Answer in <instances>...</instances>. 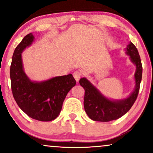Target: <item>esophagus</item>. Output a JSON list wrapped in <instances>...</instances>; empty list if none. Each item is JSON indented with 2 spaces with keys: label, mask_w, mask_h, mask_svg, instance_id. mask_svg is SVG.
<instances>
[{
  "label": "esophagus",
  "mask_w": 153,
  "mask_h": 153,
  "mask_svg": "<svg viewBox=\"0 0 153 153\" xmlns=\"http://www.w3.org/2000/svg\"><path fill=\"white\" fill-rule=\"evenodd\" d=\"M73 77H74V78L75 79V80H76L77 82L80 80V78H81V76H82L81 72L79 71H75L74 73H73Z\"/></svg>",
  "instance_id": "esophagus-1"
}]
</instances>
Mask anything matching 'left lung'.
<instances>
[{"mask_svg":"<svg viewBox=\"0 0 153 153\" xmlns=\"http://www.w3.org/2000/svg\"><path fill=\"white\" fill-rule=\"evenodd\" d=\"M126 51L127 54L130 56L132 62L137 66L134 75L136 86L127 99L117 101H110L100 94L87 79L81 78L79 81L80 85L85 90L84 108L87 115L92 120L106 122L120 118L130 109L137 98L143 75L141 59L137 49L131 42L128 45Z\"/></svg>","mask_w":153,"mask_h":153,"instance_id":"1","label":"left lung"}]
</instances>
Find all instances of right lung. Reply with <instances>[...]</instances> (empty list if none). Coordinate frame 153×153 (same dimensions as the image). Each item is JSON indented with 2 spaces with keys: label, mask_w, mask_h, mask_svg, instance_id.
I'll list each match as a JSON object with an SVG mask.
<instances>
[{
  "label": "right lung",
  "mask_w": 153,
  "mask_h": 153,
  "mask_svg": "<svg viewBox=\"0 0 153 153\" xmlns=\"http://www.w3.org/2000/svg\"><path fill=\"white\" fill-rule=\"evenodd\" d=\"M33 40L31 33L26 35L13 52L10 68L12 94L18 106L29 117L50 122L58 117L67 94L76 81L69 74L45 82H31L23 71L21 53Z\"/></svg>",
  "instance_id": "add662e5"
}]
</instances>
